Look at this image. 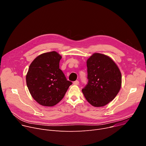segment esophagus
I'll list each match as a JSON object with an SVG mask.
<instances>
[{"mask_svg":"<svg viewBox=\"0 0 146 146\" xmlns=\"http://www.w3.org/2000/svg\"><path fill=\"white\" fill-rule=\"evenodd\" d=\"M73 84H74V85H78V84H79V82H78V80L74 81V82H73Z\"/></svg>","mask_w":146,"mask_h":146,"instance_id":"34e87169","label":"esophagus"}]
</instances>
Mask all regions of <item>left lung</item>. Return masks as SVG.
<instances>
[{
	"instance_id": "1",
	"label": "left lung",
	"mask_w": 146,
	"mask_h": 146,
	"mask_svg": "<svg viewBox=\"0 0 146 146\" xmlns=\"http://www.w3.org/2000/svg\"><path fill=\"white\" fill-rule=\"evenodd\" d=\"M88 83L82 89L87 101L96 107L112 101L121 87L122 75L108 56L94 54L87 60Z\"/></svg>"
}]
</instances>
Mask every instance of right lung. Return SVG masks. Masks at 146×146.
Returning <instances> with one entry per match:
<instances>
[{
  "mask_svg": "<svg viewBox=\"0 0 146 146\" xmlns=\"http://www.w3.org/2000/svg\"><path fill=\"white\" fill-rule=\"evenodd\" d=\"M61 58L55 51L44 53L37 56L30 66L26 83L31 96L40 105H55L72 84L59 69Z\"/></svg>",
  "mask_w": 146,
  "mask_h": 146,
  "instance_id": "obj_1",
  "label": "right lung"
}]
</instances>
